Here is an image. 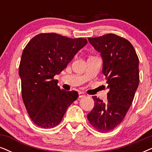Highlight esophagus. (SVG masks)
Returning <instances> with one entry per match:
<instances>
[{
    "mask_svg": "<svg viewBox=\"0 0 152 152\" xmlns=\"http://www.w3.org/2000/svg\"><path fill=\"white\" fill-rule=\"evenodd\" d=\"M78 97H79V98H83V97H86V95L83 93H78Z\"/></svg>",
    "mask_w": 152,
    "mask_h": 152,
    "instance_id": "34e87169",
    "label": "esophagus"
}]
</instances>
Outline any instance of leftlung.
I'll return each instance as SVG.
<instances>
[{
	"instance_id": "1",
	"label": "left lung",
	"mask_w": 152,
	"mask_h": 152,
	"mask_svg": "<svg viewBox=\"0 0 152 152\" xmlns=\"http://www.w3.org/2000/svg\"><path fill=\"white\" fill-rule=\"evenodd\" d=\"M88 41L100 53L109 90L107 103L93 96L95 106L87 118L99 132H109L123 121L133 101L139 85V59L132 44L115 34L88 38Z\"/></svg>"
}]
</instances>
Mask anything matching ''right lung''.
Returning <instances> with one entry per match:
<instances>
[{"instance_id": "1", "label": "right lung", "mask_w": 152, "mask_h": 152, "mask_svg": "<svg viewBox=\"0 0 152 152\" xmlns=\"http://www.w3.org/2000/svg\"><path fill=\"white\" fill-rule=\"evenodd\" d=\"M86 38H69L59 34H40L26 45L21 58L19 75L23 102L36 126H57L66 109L78 98L76 91L61 90L55 75L59 74L83 48Z\"/></svg>"}]
</instances>
